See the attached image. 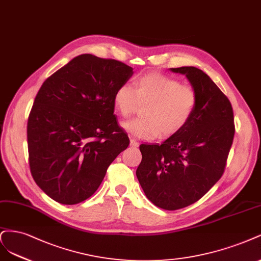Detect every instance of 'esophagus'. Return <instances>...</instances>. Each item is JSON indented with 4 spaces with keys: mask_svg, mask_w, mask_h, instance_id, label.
<instances>
[{
    "mask_svg": "<svg viewBox=\"0 0 261 261\" xmlns=\"http://www.w3.org/2000/svg\"><path fill=\"white\" fill-rule=\"evenodd\" d=\"M130 145H131L132 147H138V146H139V142L136 141L134 139H131V140H130Z\"/></svg>",
    "mask_w": 261,
    "mask_h": 261,
    "instance_id": "34e87169",
    "label": "esophagus"
}]
</instances>
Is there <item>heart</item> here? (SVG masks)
Returning a JSON list of instances; mask_svg holds the SVG:
<instances>
[{
  "mask_svg": "<svg viewBox=\"0 0 261 261\" xmlns=\"http://www.w3.org/2000/svg\"><path fill=\"white\" fill-rule=\"evenodd\" d=\"M198 95L190 85L162 73H146L116 89L113 103L118 114L129 117L144 105L142 117L127 121L122 127L143 140L170 137L189 123L197 106Z\"/></svg>",
  "mask_w": 261,
  "mask_h": 261,
  "instance_id": "b5f03b06",
  "label": "heart"
}]
</instances>
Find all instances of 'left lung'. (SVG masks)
Instances as JSON below:
<instances>
[{
  "label": "left lung",
  "instance_id": "obj_1",
  "mask_svg": "<svg viewBox=\"0 0 261 261\" xmlns=\"http://www.w3.org/2000/svg\"><path fill=\"white\" fill-rule=\"evenodd\" d=\"M171 70L186 74L196 90V109L186 127L161 145H140L142 162L137 169L146 197L165 210L194 204L219 181L235 132L229 98L203 70Z\"/></svg>",
  "mask_w": 261,
  "mask_h": 261
}]
</instances>
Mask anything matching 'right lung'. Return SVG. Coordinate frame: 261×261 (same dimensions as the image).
<instances>
[{"label":"right lung","mask_w":261,"mask_h":261,"mask_svg":"<svg viewBox=\"0 0 261 261\" xmlns=\"http://www.w3.org/2000/svg\"><path fill=\"white\" fill-rule=\"evenodd\" d=\"M132 74L119 61L82 54L41 86L27 124L29 166L39 188L57 203L74 205L93 195L128 147L113 97Z\"/></svg>","instance_id":"right-lung-1"}]
</instances>
